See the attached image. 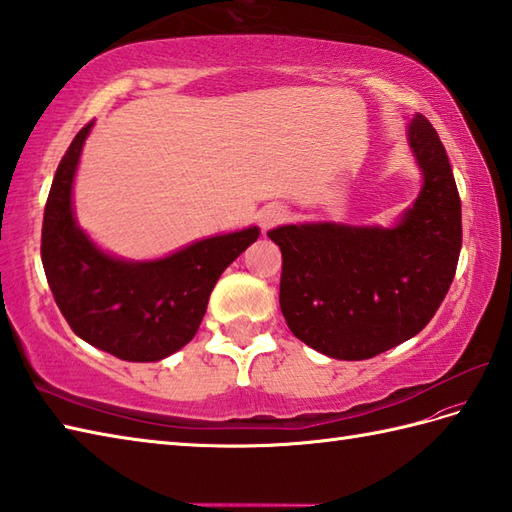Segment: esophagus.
Returning <instances> with one entry per match:
<instances>
[{"instance_id": "1", "label": "esophagus", "mask_w": 512, "mask_h": 512, "mask_svg": "<svg viewBox=\"0 0 512 512\" xmlns=\"http://www.w3.org/2000/svg\"><path fill=\"white\" fill-rule=\"evenodd\" d=\"M285 218H288V211H285L281 205H270L259 213V222H261V229H264V231L277 227V224L283 222Z\"/></svg>"}]
</instances>
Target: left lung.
<instances>
[{
    "label": "left lung",
    "mask_w": 512,
    "mask_h": 512,
    "mask_svg": "<svg viewBox=\"0 0 512 512\" xmlns=\"http://www.w3.org/2000/svg\"><path fill=\"white\" fill-rule=\"evenodd\" d=\"M423 172L419 198L397 227L285 224L279 305L292 334L336 360H368L417 336L441 307L462 244L460 196L427 117L408 126Z\"/></svg>",
    "instance_id": "left-lung-1"
}]
</instances>
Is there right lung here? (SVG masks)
<instances>
[{
	"mask_svg": "<svg viewBox=\"0 0 512 512\" xmlns=\"http://www.w3.org/2000/svg\"><path fill=\"white\" fill-rule=\"evenodd\" d=\"M91 126L74 137L54 174L43 213V270L76 336L120 360L157 362L196 336L213 285L259 229L207 237L154 261L106 255L71 209V185Z\"/></svg>",
	"mask_w": 512,
	"mask_h": 512,
	"instance_id": "right-lung-1",
	"label": "right lung"
}]
</instances>
